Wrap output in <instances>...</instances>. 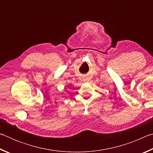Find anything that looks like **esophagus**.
Masks as SVG:
<instances>
[{
    "instance_id": "obj_1",
    "label": "esophagus",
    "mask_w": 153,
    "mask_h": 153,
    "mask_svg": "<svg viewBox=\"0 0 153 153\" xmlns=\"http://www.w3.org/2000/svg\"><path fill=\"white\" fill-rule=\"evenodd\" d=\"M83 79H84V81H86V77H84V78H83Z\"/></svg>"
}]
</instances>
